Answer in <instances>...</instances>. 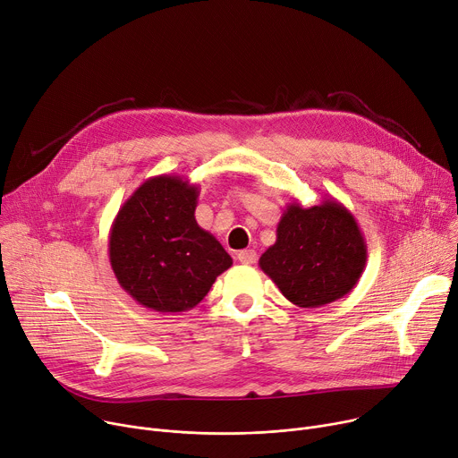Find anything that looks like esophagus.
I'll list each match as a JSON object with an SVG mask.
<instances>
[{
	"label": "esophagus",
	"mask_w": 458,
	"mask_h": 458,
	"mask_svg": "<svg viewBox=\"0 0 458 458\" xmlns=\"http://www.w3.org/2000/svg\"><path fill=\"white\" fill-rule=\"evenodd\" d=\"M237 259H239V263H242V265H254L256 259H258V252L252 250V248H246V250H241V252L237 254Z\"/></svg>",
	"instance_id": "34e87169"
}]
</instances>
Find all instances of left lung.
I'll return each instance as SVG.
<instances>
[{
    "instance_id": "8db88e82",
    "label": "left lung",
    "mask_w": 458,
    "mask_h": 458,
    "mask_svg": "<svg viewBox=\"0 0 458 458\" xmlns=\"http://www.w3.org/2000/svg\"><path fill=\"white\" fill-rule=\"evenodd\" d=\"M367 263V244L354 216L336 199L314 206L288 202L276 242L259 258L281 294L301 309L349 294Z\"/></svg>"
}]
</instances>
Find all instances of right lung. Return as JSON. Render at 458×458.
I'll return each instance as SVG.
<instances>
[{"mask_svg":"<svg viewBox=\"0 0 458 458\" xmlns=\"http://www.w3.org/2000/svg\"><path fill=\"white\" fill-rule=\"evenodd\" d=\"M199 186L179 175L144 181L109 230L118 284L142 307L177 314L197 307L232 267L223 244L195 221Z\"/></svg>","mask_w":458,"mask_h":458,"instance_id":"add662e5","label":"right lung"}]
</instances>
